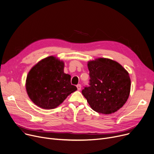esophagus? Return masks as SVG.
Returning <instances> with one entry per match:
<instances>
[{"label": "esophagus", "instance_id": "obj_1", "mask_svg": "<svg viewBox=\"0 0 154 154\" xmlns=\"http://www.w3.org/2000/svg\"><path fill=\"white\" fill-rule=\"evenodd\" d=\"M76 87H77V89H78V91H80V90H81V85H78L76 86Z\"/></svg>", "mask_w": 154, "mask_h": 154}]
</instances>
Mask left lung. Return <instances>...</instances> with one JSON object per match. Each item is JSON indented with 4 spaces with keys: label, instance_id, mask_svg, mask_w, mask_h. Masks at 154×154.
Here are the masks:
<instances>
[{
    "label": "left lung",
    "instance_id": "left-lung-1",
    "mask_svg": "<svg viewBox=\"0 0 154 154\" xmlns=\"http://www.w3.org/2000/svg\"><path fill=\"white\" fill-rule=\"evenodd\" d=\"M90 86L82 91L91 109L109 115L121 109L131 90V79L127 71L116 61L98 58L88 62Z\"/></svg>",
    "mask_w": 154,
    "mask_h": 154
}]
</instances>
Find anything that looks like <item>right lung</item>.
<instances>
[{
    "mask_svg": "<svg viewBox=\"0 0 154 154\" xmlns=\"http://www.w3.org/2000/svg\"><path fill=\"white\" fill-rule=\"evenodd\" d=\"M63 60L54 57L44 58L29 70L26 90L31 100L40 108L53 109L77 90L71 84V76L64 73Z\"/></svg>",
    "mask_w": 154,
    "mask_h": 154,
    "instance_id": "add662e5",
    "label": "right lung"
}]
</instances>
